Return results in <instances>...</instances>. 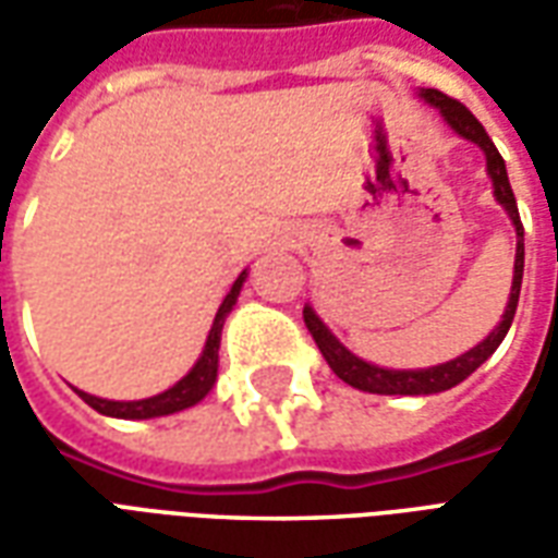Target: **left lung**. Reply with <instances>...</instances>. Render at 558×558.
Segmentation results:
<instances>
[{
    "mask_svg": "<svg viewBox=\"0 0 558 558\" xmlns=\"http://www.w3.org/2000/svg\"><path fill=\"white\" fill-rule=\"evenodd\" d=\"M421 98L436 107L448 125L454 128L457 134L469 143L484 148L487 155V175L493 179V194L499 199V206L508 211V218L514 223L517 230V256H514V280H511V295H508V307H505L502 323L493 328L487 338L481 340L478 347H472L463 355H457L454 362L436 364V367H424V371H388V367H376V364H367L359 355H352L343 343H340L331 331L326 328V323L314 314V307L307 304L304 307V326L314 335L316 347L323 352V359L328 362V367L352 388H362V391H371V395H439V391H448L454 388L457 383H463L469 374H475L481 364L490 359L496 347L502 343L508 328H511V319L517 314V302H520V283H523V223H520V211H517L514 191H511V182H508V170H505L502 155L496 151L493 140L487 137V131L481 125L475 116L469 113L466 107L454 98H448L439 89H421Z\"/></svg>",
    "mask_w": 558,
    "mask_h": 558,
    "instance_id": "1",
    "label": "left lung"
}]
</instances>
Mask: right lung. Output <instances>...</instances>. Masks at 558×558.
Instances as JSON below:
<instances>
[{"label": "right lung", "mask_w": 558, "mask_h": 558, "mask_svg": "<svg viewBox=\"0 0 558 558\" xmlns=\"http://www.w3.org/2000/svg\"><path fill=\"white\" fill-rule=\"evenodd\" d=\"M244 278H247V271L239 275V280L232 283V290L227 292V299L220 302L215 323H211V331H208L206 338V347H203V355L196 359V364L187 371V376H182L175 386L146 400H104L95 398V395H86V391H77L80 398L86 400L92 410H98L101 415H110V418H158V415H172V412H182L187 407L199 403L211 391L215 379H218L220 331H223V319H227L232 304L239 299V292H242Z\"/></svg>", "instance_id": "obj_1"}]
</instances>
